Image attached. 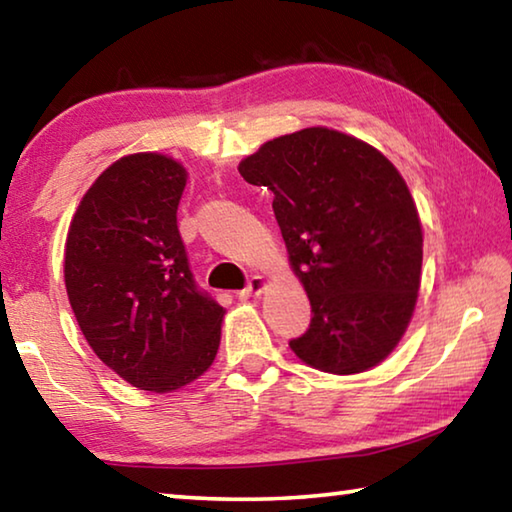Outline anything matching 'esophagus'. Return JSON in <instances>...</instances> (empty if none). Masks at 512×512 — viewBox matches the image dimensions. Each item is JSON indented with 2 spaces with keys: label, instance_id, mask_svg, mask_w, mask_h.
Listing matches in <instances>:
<instances>
[{
  "label": "esophagus",
  "instance_id": "obj_1",
  "mask_svg": "<svg viewBox=\"0 0 512 512\" xmlns=\"http://www.w3.org/2000/svg\"><path fill=\"white\" fill-rule=\"evenodd\" d=\"M266 291V280L262 275H253L246 284V289L239 293L241 298H253V296H262V293Z\"/></svg>",
  "mask_w": 512,
  "mask_h": 512
}]
</instances>
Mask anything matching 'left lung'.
<instances>
[{
  "label": "left lung",
  "instance_id": "8db88e82",
  "mask_svg": "<svg viewBox=\"0 0 512 512\" xmlns=\"http://www.w3.org/2000/svg\"><path fill=\"white\" fill-rule=\"evenodd\" d=\"M239 173L273 192L314 311L291 350L332 375L375 368L404 336L420 289L422 225L400 171L375 146L314 126L262 144Z\"/></svg>",
  "mask_w": 512,
  "mask_h": 512
}]
</instances>
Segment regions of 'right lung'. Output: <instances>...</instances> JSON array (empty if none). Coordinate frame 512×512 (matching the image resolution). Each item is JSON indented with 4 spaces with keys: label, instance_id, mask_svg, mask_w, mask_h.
I'll use <instances>...</instances> for the list:
<instances>
[{
    "label": "right lung",
    "instance_id": "1",
    "mask_svg": "<svg viewBox=\"0 0 512 512\" xmlns=\"http://www.w3.org/2000/svg\"><path fill=\"white\" fill-rule=\"evenodd\" d=\"M187 169L124 155L81 198L65 241V287L94 354L140 391L171 393L212 366L225 309L196 287L178 232Z\"/></svg>",
    "mask_w": 512,
    "mask_h": 512
}]
</instances>
